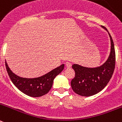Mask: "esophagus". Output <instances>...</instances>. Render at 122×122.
I'll return each instance as SVG.
<instances>
[{"label":"esophagus","mask_w":122,"mask_h":122,"mask_svg":"<svg viewBox=\"0 0 122 122\" xmlns=\"http://www.w3.org/2000/svg\"><path fill=\"white\" fill-rule=\"evenodd\" d=\"M66 68H70L71 66V63H70V62H66Z\"/></svg>","instance_id":"1"}]
</instances>
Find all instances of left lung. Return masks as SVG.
<instances>
[{
	"mask_svg": "<svg viewBox=\"0 0 122 122\" xmlns=\"http://www.w3.org/2000/svg\"><path fill=\"white\" fill-rule=\"evenodd\" d=\"M108 32L111 40V51L105 62L101 66L88 68L73 64L72 68L75 76L71 80V86L73 91L82 97H90L103 90L112 77L116 65V52L114 42L107 29L101 26Z\"/></svg>",
	"mask_w": 122,
	"mask_h": 122,
	"instance_id": "left-lung-1",
	"label": "left lung"
}]
</instances>
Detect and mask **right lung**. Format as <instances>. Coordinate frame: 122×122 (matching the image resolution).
Listing matches in <instances>:
<instances>
[{
  "mask_svg": "<svg viewBox=\"0 0 122 122\" xmlns=\"http://www.w3.org/2000/svg\"><path fill=\"white\" fill-rule=\"evenodd\" d=\"M5 66L10 78L13 84L22 93L32 97H40L48 93L52 86L54 78L64 68V64H62L40 77L25 78L19 77L13 73L6 61Z\"/></svg>",
  "mask_w": 122,
  "mask_h": 122,
  "instance_id": "right-lung-1",
  "label": "right lung"
}]
</instances>
